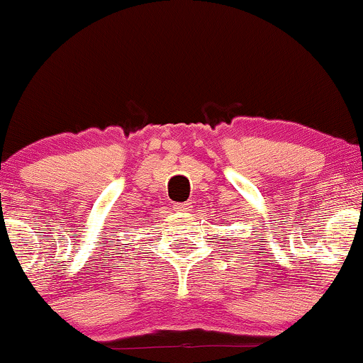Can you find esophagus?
Listing matches in <instances>:
<instances>
[{
	"mask_svg": "<svg viewBox=\"0 0 363 363\" xmlns=\"http://www.w3.org/2000/svg\"><path fill=\"white\" fill-rule=\"evenodd\" d=\"M174 208H176V210H179V211H187V210H189V205H187V203H176Z\"/></svg>",
	"mask_w": 363,
	"mask_h": 363,
	"instance_id": "esophagus-1",
	"label": "esophagus"
}]
</instances>
